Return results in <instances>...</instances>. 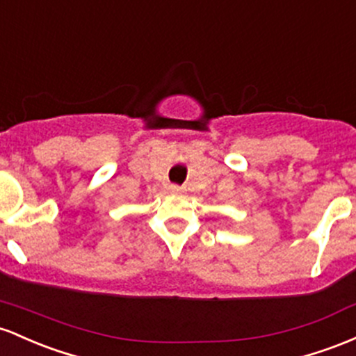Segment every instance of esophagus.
I'll list each match as a JSON object with an SVG mask.
<instances>
[{
  "label": "esophagus",
  "instance_id": "esophagus-1",
  "mask_svg": "<svg viewBox=\"0 0 356 356\" xmlns=\"http://www.w3.org/2000/svg\"><path fill=\"white\" fill-rule=\"evenodd\" d=\"M171 191V193L178 195V193H183V186H178V185H170V188H168Z\"/></svg>",
  "mask_w": 356,
  "mask_h": 356
}]
</instances>
